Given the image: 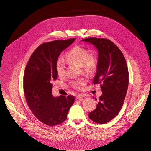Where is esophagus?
Here are the masks:
<instances>
[{
  "instance_id": "1",
  "label": "esophagus",
  "mask_w": 151,
  "mask_h": 151,
  "mask_svg": "<svg viewBox=\"0 0 151 151\" xmlns=\"http://www.w3.org/2000/svg\"><path fill=\"white\" fill-rule=\"evenodd\" d=\"M82 98H83V96L82 95H78L76 97V99H82Z\"/></svg>"
}]
</instances>
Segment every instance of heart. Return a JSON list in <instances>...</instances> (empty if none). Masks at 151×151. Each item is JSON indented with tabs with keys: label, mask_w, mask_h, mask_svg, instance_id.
<instances>
[{
	"label": "heart",
	"mask_w": 151,
	"mask_h": 151,
	"mask_svg": "<svg viewBox=\"0 0 151 151\" xmlns=\"http://www.w3.org/2000/svg\"><path fill=\"white\" fill-rule=\"evenodd\" d=\"M66 60L69 64H75L81 67L87 73H93L97 68V59L94 52H88L85 48L76 46L72 48L66 55ZM65 64L61 58H58L55 64V70L58 76L62 77L66 73ZM86 84V80L79 79L72 82L73 87L76 89H83Z\"/></svg>",
	"instance_id": "heart-1"
}]
</instances>
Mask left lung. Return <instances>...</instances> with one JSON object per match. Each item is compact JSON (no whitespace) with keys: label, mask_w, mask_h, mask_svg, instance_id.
I'll return each mask as SVG.
<instances>
[{"label":"left lung","mask_w":151,"mask_h":151,"mask_svg":"<svg viewBox=\"0 0 151 151\" xmlns=\"http://www.w3.org/2000/svg\"><path fill=\"white\" fill-rule=\"evenodd\" d=\"M81 40L92 44L98 51L94 83L100 84L102 91L96 109L88 116L95 122L105 124L118 115L123 105L128 85L126 61L118 47L108 39L90 37Z\"/></svg>","instance_id":"left-lung-1"}]
</instances>
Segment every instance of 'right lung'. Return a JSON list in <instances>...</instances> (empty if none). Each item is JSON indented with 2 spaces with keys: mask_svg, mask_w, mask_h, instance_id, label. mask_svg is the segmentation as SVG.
<instances>
[{
  "mask_svg": "<svg viewBox=\"0 0 151 151\" xmlns=\"http://www.w3.org/2000/svg\"><path fill=\"white\" fill-rule=\"evenodd\" d=\"M75 40H56L42 44L33 52L26 67L23 87L27 104L34 115L48 125L65 121L75 101L71 95L54 97L51 83L57 78L55 64L59 55Z\"/></svg>",
  "mask_w": 151,
  "mask_h": 151,
  "instance_id": "obj_1",
  "label": "right lung"
}]
</instances>
